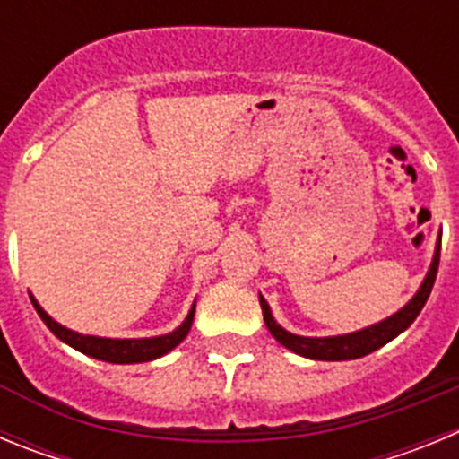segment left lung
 <instances>
[{
	"instance_id": "8db88e82",
	"label": "left lung",
	"mask_w": 459,
	"mask_h": 459,
	"mask_svg": "<svg viewBox=\"0 0 459 459\" xmlns=\"http://www.w3.org/2000/svg\"><path fill=\"white\" fill-rule=\"evenodd\" d=\"M439 253H441V237L437 238L435 257H432V264H429L428 273H425L423 282H420L419 291L411 296V301L407 306H403L395 315L381 319V322L372 324V326L360 328L354 333L344 335H328V338H306V335L290 333L287 328L280 326L278 322L271 315V307L266 303V299L259 294V306H262V315H264L266 328L271 331L275 340H278L282 347H287L290 351L299 356H306L312 360H351L360 359V356L372 354L375 350L384 347L386 342H391L393 338L407 331L413 324V319L419 317V312L423 310L425 301H428L432 285H435L437 271H439Z\"/></svg>"
}]
</instances>
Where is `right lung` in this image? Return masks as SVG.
<instances>
[{
    "label": "right lung",
    "mask_w": 459,
    "mask_h": 459,
    "mask_svg": "<svg viewBox=\"0 0 459 459\" xmlns=\"http://www.w3.org/2000/svg\"><path fill=\"white\" fill-rule=\"evenodd\" d=\"M30 299L34 303L36 312H39V317L43 319L48 328H50L52 333L56 338L66 342L68 347L73 350L82 351V354L91 356V359L105 360V363H119V366H128V363H147V360L160 359L168 351H172L177 344L184 342V338L188 335L190 326H193V317H195V303L193 307L188 310L186 319L181 322L179 328H174L172 333L168 335H156V338H99V335H82L78 331H71V328L62 326L59 322L48 315L43 307L39 306V301L34 299V294L30 291Z\"/></svg>",
    "instance_id": "add662e5"
}]
</instances>
